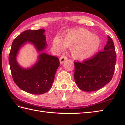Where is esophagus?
<instances>
[{
	"label": "esophagus",
	"instance_id": "obj_1",
	"mask_svg": "<svg viewBox=\"0 0 125 125\" xmlns=\"http://www.w3.org/2000/svg\"><path fill=\"white\" fill-rule=\"evenodd\" d=\"M67 59H68V58L66 56H65V55H62V56H61L60 58V62L61 64H62V63L65 62V61H66Z\"/></svg>",
	"mask_w": 125,
	"mask_h": 125
}]
</instances>
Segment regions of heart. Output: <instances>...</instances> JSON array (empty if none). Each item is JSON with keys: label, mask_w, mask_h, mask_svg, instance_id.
Here are the masks:
<instances>
[{"label": "heart", "mask_w": 125, "mask_h": 125, "mask_svg": "<svg viewBox=\"0 0 125 125\" xmlns=\"http://www.w3.org/2000/svg\"><path fill=\"white\" fill-rule=\"evenodd\" d=\"M100 41L98 37L88 30L78 29L68 32L62 40L55 37L53 45L60 50L65 47L72 48L71 52L73 58L82 61L88 58L94 54L98 49Z\"/></svg>", "instance_id": "1"}]
</instances>
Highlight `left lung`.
I'll return each mask as SVG.
<instances>
[{"label": "left lung", "instance_id": "8db88e82", "mask_svg": "<svg viewBox=\"0 0 125 125\" xmlns=\"http://www.w3.org/2000/svg\"><path fill=\"white\" fill-rule=\"evenodd\" d=\"M116 53L113 40L108 41L104 50L83 62H74V79L80 90L96 91L109 83L113 77Z\"/></svg>", "mask_w": 125, "mask_h": 125}]
</instances>
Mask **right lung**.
<instances>
[{
	"mask_svg": "<svg viewBox=\"0 0 125 125\" xmlns=\"http://www.w3.org/2000/svg\"><path fill=\"white\" fill-rule=\"evenodd\" d=\"M44 32L43 29L24 31L14 39L9 55V63L15 83L21 89L35 95L44 94L51 88L60 65L59 59L42 53L34 66L23 69L17 63L16 56L19 48L27 42L33 43L38 51L45 49L47 44Z\"/></svg>",
	"mask_w": 125,
	"mask_h": 125,
	"instance_id": "obj_1",
	"label": "right lung"
}]
</instances>
